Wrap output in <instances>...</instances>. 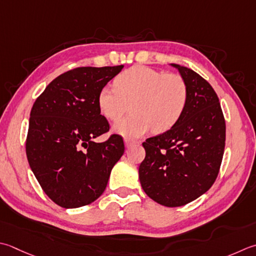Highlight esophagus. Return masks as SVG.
I'll return each mask as SVG.
<instances>
[{
  "mask_svg": "<svg viewBox=\"0 0 256 256\" xmlns=\"http://www.w3.org/2000/svg\"><path fill=\"white\" fill-rule=\"evenodd\" d=\"M124 143H125V146L130 148V146H132V145H134V144H138V141H135L134 138H124Z\"/></svg>",
  "mask_w": 256,
  "mask_h": 256,
  "instance_id": "1",
  "label": "esophagus"
}]
</instances>
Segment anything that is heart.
Segmentation results:
<instances>
[{"mask_svg":"<svg viewBox=\"0 0 256 256\" xmlns=\"http://www.w3.org/2000/svg\"><path fill=\"white\" fill-rule=\"evenodd\" d=\"M115 88L103 86L98 106L104 118L118 121L131 104L132 115L114 125L124 136L138 138L150 130L156 134L175 126L188 102V86L182 75L134 65L114 80Z\"/></svg>","mask_w":256,"mask_h":256,"instance_id":"b5f03b06","label":"heart"}]
</instances>
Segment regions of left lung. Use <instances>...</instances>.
Segmentation results:
<instances>
[{"label":"left lung","instance_id":"8db88e82","mask_svg":"<svg viewBox=\"0 0 256 256\" xmlns=\"http://www.w3.org/2000/svg\"><path fill=\"white\" fill-rule=\"evenodd\" d=\"M172 66L188 83V106L175 126L143 143L146 154L138 174L150 198L164 206L176 208L196 200L215 182L226 125L211 84L191 68Z\"/></svg>","mask_w":256,"mask_h":256}]
</instances>
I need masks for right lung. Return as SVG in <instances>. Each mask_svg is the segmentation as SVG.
Returning a JSON list of instances; mask_svg holds the SVG:
<instances>
[{
  "label": "right lung",
  "mask_w": 256,
  "mask_h": 256,
  "mask_svg": "<svg viewBox=\"0 0 256 256\" xmlns=\"http://www.w3.org/2000/svg\"><path fill=\"white\" fill-rule=\"evenodd\" d=\"M122 68L70 70L35 100L25 144L28 161L45 194L60 206H84L101 196L124 153L118 134L93 141L110 131L98 106V92Z\"/></svg>",
  "instance_id": "1"
}]
</instances>
